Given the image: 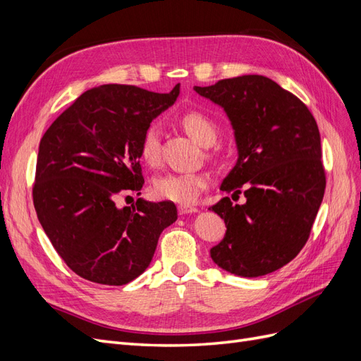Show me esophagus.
<instances>
[{
  "instance_id": "esophagus-1",
  "label": "esophagus",
  "mask_w": 361,
  "mask_h": 361,
  "mask_svg": "<svg viewBox=\"0 0 361 361\" xmlns=\"http://www.w3.org/2000/svg\"><path fill=\"white\" fill-rule=\"evenodd\" d=\"M178 211H179V214L180 215H185V214H195V212H199V209L195 206H190V204H180L179 207H178Z\"/></svg>"
}]
</instances>
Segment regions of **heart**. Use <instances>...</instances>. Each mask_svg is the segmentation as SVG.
I'll return each mask as SVG.
<instances>
[{
	"mask_svg": "<svg viewBox=\"0 0 361 361\" xmlns=\"http://www.w3.org/2000/svg\"><path fill=\"white\" fill-rule=\"evenodd\" d=\"M180 125L199 145L211 146L215 143L218 129L212 120L204 114L197 111L185 113L180 117ZM159 154V133L155 126H149L140 141V157L149 166H157ZM209 179L203 173H167L154 179L152 192L159 200L190 204L199 199Z\"/></svg>",
	"mask_w": 361,
	"mask_h": 361,
	"instance_id": "obj_1",
	"label": "heart"
}]
</instances>
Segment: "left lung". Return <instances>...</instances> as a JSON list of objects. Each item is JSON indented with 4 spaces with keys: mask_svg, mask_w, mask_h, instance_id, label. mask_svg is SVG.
Instances as JSON below:
<instances>
[{
    "mask_svg": "<svg viewBox=\"0 0 361 361\" xmlns=\"http://www.w3.org/2000/svg\"><path fill=\"white\" fill-rule=\"evenodd\" d=\"M224 108L235 129L238 161L221 183L232 197L211 206L226 223L223 241L211 248L215 264L241 277L281 268L307 243L325 192L321 135L297 96L262 75L194 87Z\"/></svg>",
    "mask_w": 361,
    "mask_h": 361,
    "instance_id": "1",
    "label": "left lung"
}]
</instances>
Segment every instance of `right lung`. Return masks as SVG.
<instances>
[{
  "label": "right lung",
  "mask_w": 361,
  "mask_h": 361,
  "mask_svg": "<svg viewBox=\"0 0 361 361\" xmlns=\"http://www.w3.org/2000/svg\"><path fill=\"white\" fill-rule=\"evenodd\" d=\"M170 93L105 84L84 92L48 128L39 145L32 203L52 247L75 274L122 286L143 272L159 235L178 220L173 202L143 199L140 141L150 122L174 104Z\"/></svg>",
  "instance_id": "right-lung-1"
}]
</instances>
